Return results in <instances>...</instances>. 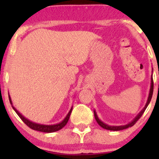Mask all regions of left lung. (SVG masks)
Instances as JSON below:
<instances>
[{"instance_id": "left-lung-1", "label": "left lung", "mask_w": 159, "mask_h": 159, "mask_svg": "<svg viewBox=\"0 0 159 159\" xmlns=\"http://www.w3.org/2000/svg\"><path fill=\"white\" fill-rule=\"evenodd\" d=\"M153 89H154L153 78H152V79H151V88H150V91H149V94H148V100H147V102H146V105H145V108H144L140 112H139V115H138L137 116H136L135 118L133 119V121H131V122H129L128 125H121V126H110V125H108L105 124L104 122H102V121H101L100 119H99L98 117V115H97V114H96V111H94V118H95L96 121H97L98 124L99 125L101 126V127H102L103 129H107V130H111V131H120V130H123V129H128V128H129V127H131V126L134 125L135 124L136 122H137L138 120H139V118L142 117V115H143V113L145 112V109H146V108L148 107V104L150 103L151 99H152V94H153Z\"/></svg>"}]
</instances>
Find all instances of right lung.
Here are the masks:
<instances>
[{"instance_id": "obj_1", "label": "right lung", "mask_w": 159, "mask_h": 159, "mask_svg": "<svg viewBox=\"0 0 159 159\" xmlns=\"http://www.w3.org/2000/svg\"><path fill=\"white\" fill-rule=\"evenodd\" d=\"M9 100H10V103L11 105H12V108L15 111L16 113L17 114L19 117L20 118V119L28 126V127L30 128L31 129L35 130V131H42V132H47V133H51V132H54V131H59L60 129H61L62 128L65 127L66 125V124L68 123V120H69L70 118V113L72 111V108H70V110L68 112V114L67 115V116L65 117V119L61 121V122L58 123V124H56V125H41V124H38V123H35L33 122V121H30L28 119H27L25 117H24L20 112L18 111L12 105V102H11V99L10 95H9Z\"/></svg>"}]
</instances>
